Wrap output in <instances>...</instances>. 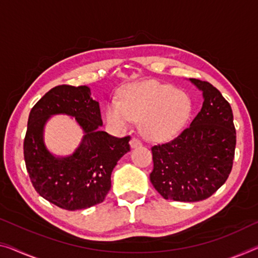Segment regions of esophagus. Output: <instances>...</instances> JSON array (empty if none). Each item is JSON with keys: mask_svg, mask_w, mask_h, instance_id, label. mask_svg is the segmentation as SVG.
I'll return each instance as SVG.
<instances>
[{"mask_svg": "<svg viewBox=\"0 0 258 258\" xmlns=\"http://www.w3.org/2000/svg\"><path fill=\"white\" fill-rule=\"evenodd\" d=\"M130 146H132L133 149L135 148H140V146H142V142L138 140V138L136 137H133L132 141H130Z\"/></svg>", "mask_w": 258, "mask_h": 258, "instance_id": "obj_1", "label": "esophagus"}]
</instances>
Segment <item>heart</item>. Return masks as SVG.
Listing matches in <instances>:
<instances>
[{
	"mask_svg": "<svg viewBox=\"0 0 258 258\" xmlns=\"http://www.w3.org/2000/svg\"><path fill=\"white\" fill-rule=\"evenodd\" d=\"M191 114V100L183 91L157 81H144L125 86L120 101L106 107L110 125L124 129L140 120L143 136L153 142L172 140L179 135Z\"/></svg>",
	"mask_w": 258,
	"mask_h": 258,
	"instance_id": "obj_1",
	"label": "heart"
}]
</instances>
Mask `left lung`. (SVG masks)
I'll return each mask as SVG.
<instances>
[{
  "label": "left lung",
  "instance_id": "left-lung-1",
  "mask_svg": "<svg viewBox=\"0 0 258 258\" xmlns=\"http://www.w3.org/2000/svg\"><path fill=\"white\" fill-rule=\"evenodd\" d=\"M203 93V106L173 141L152 146L150 181L165 200L203 201L223 185L232 170L236 144L231 105L208 82L189 78Z\"/></svg>",
  "mask_w": 258,
  "mask_h": 258
}]
</instances>
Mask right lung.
Wrapping results in <instances>:
<instances>
[{"label": "right lung", "instance_id": "right-lung-1", "mask_svg": "<svg viewBox=\"0 0 258 258\" xmlns=\"http://www.w3.org/2000/svg\"><path fill=\"white\" fill-rule=\"evenodd\" d=\"M58 113L74 117L85 134L75 152L66 157L54 156L43 141L46 121ZM101 125L99 102L91 98L89 86H55L33 106L24 140V159L39 195L69 211L105 200L114 167L130 151V136H110L100 130Z\"/></svg>", "mask_w": 258, "mask_h": 258}]
</instances>
